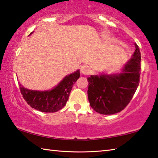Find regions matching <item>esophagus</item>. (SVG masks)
<instances>
[{
  "instance_id": "obj_1",
  "label": "esophagus",
  "mask_w": 158,
  "mask_h": 158,
  "mask_svg": "<svg viewBox=\"0 0 158 158\" xmlns=\"http://www.w3.org/2000/svg\"><path fill=\"white\" fill-rule=\"evenodd\" d=\"M80 69H81V70H80L81 71V73L82 74H84V75H89L90 73V67L88 65H82Z\"/></svg>"
}]
</instances>
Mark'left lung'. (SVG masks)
Segmentation results:
<instances>
[{"label": "left lung", "instance_id": "1", "mask_svg": "<svg viewBox=\"0 0 158 158\" xmlns=\"http://www.w3.org/2000/svg\"><path fill=\"white\" fill-rule=\"evenodd\" d=\"M136 50L119 74L91 75L87 79L89 84L88 98L94 111L103 115L120 112L132 100L139 84L141 74V53L138 45Z\"/></svg>", "mask_w": 158, "mask_h": 158}]
</instances>
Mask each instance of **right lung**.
<instances>
[{
	"instance_id": "add662e5",
	"label": "right lung",
	"mask_w": 158,
	"mask_h": 158,
	"mask_svg": "<svg viewBox=\"0 0 158 158\" xmlns=\"http://www.w3.org/2000/svg\"><path fill=\"white\" fill-rule=\"evenodd\" d=\"M79 77V70H77L66 76L57 86L47 91L28 90L19 84L20 91L23 99L32 108L45 113H53L66 105L72 88Z\"/></svg>"
}]
</instances>
